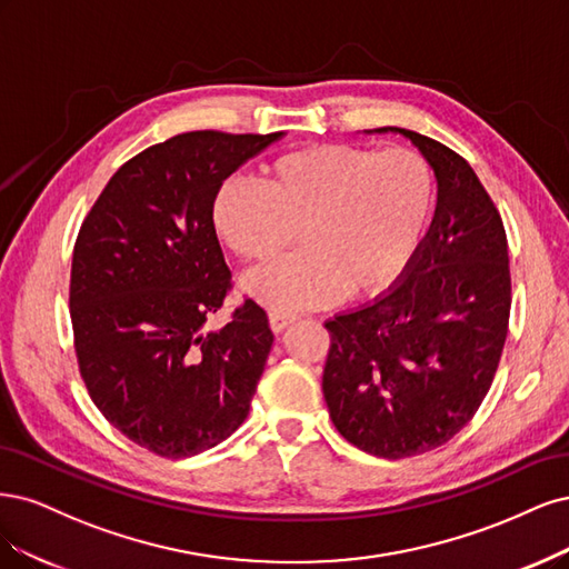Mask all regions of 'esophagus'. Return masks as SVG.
Instances as JSON below:
<instances>
[{
  "label": "esophagus",
  "instance_id": "obj_1",
  "mask_svg": "<svg viewBox=\"0 0 569 569\" xmlns=\"http://www.w3.org/2000/svg\"><path fill=\"white\" fill-rule=\"evenodd\" d=\"M292 321H298V315H288V311H277V309L269 311V326L273 333H281L283 328H288Z\"/></svg>",
  "mask_w": 569,
  "mask_h": 569
}]
</instances>
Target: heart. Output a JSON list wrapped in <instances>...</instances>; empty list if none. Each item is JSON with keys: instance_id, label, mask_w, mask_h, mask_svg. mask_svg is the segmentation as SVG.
I'll return each instance as SVG.
<instances>
[{"instance_id": "1", "label": "heart", "mask_w": 569, "mask_h": 569, "mask_svg": "<svg viewBox=\"0 0 569 569\" xmlns=\"http://www.w3.org/2000/svg\"><path fill=\"white\" fill-rule=\"evenodd\" d=\"M435 206L430 164L409 149L352 143L302 146L273 158L262 181L227 179L212 198V227L246 264L262 267L292 243L300 250L248 279L273 309H305L392 283L407 267Z\"/></svg>"}]
</instances>
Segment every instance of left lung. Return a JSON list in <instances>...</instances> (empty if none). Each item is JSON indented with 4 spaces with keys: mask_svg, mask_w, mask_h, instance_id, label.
<instances>
[{
    "mask_svg": "<svg viewBox=\"0 0 569 569\" xmlns=\"http://www.w3.org/2000/svg\"><path fill=\"white\" fill-rule=\"evenodd\" d=\"M437 174V214L392 290L328 321L323 397L366 453L409 458L447 445L480 409L508 336L510 264L501 214L466 158L401 127Z\"/></svg>",
    "mask_w": 569,
    "mask_h": 569,
    "instance_id": "left-lung-1",
    "label": "left lung"
}]
</instances>
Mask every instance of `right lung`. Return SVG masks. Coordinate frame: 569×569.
Returning a JSON list of instances; mask_svg holds the SVG:
<instances>
[{
    "instance_id": "1",
    "label": "right lung",
    "mask_w": 569,
    "mask_h": 569,
    "mask_svg": "<svg viewBox=\"0 0 569 569\" xmlns=\"http://www.w3.org/2000/svg\"><path fill=\"white\" fill-rule=\"evenodd\" d=\"M281 132H184L127 160L72 248L70 321L87 392L141 449L187 458L243 423L271 350L246 298L222 331L206 321L233 288L212 227L219 184Z\"/></svg>"
}]
</instances>
